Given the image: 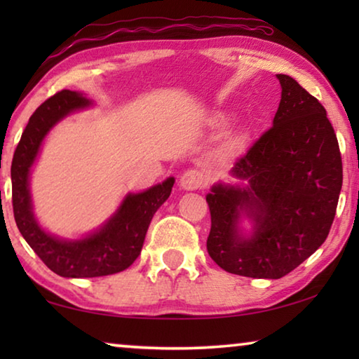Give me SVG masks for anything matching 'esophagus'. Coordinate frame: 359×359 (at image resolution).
Listing matches in <instances>:
<instances>
[{
  "label": "esophagus",
  "mask_w": 359,
  "mask_h": 359,
  "mask_svg": "<svg viewBox=\"0 0 359 359\" xmlns=\"http://www.w3.org/2000/svg\"><path fill=\"white\" fill-rule=\"evenodd\" d=\"M208 184V177L203 171H198V169H188L184 174L180 175V187L187 191L199 190V188H204Z\"/></svg>",
  "instance_id": "34e87169"
}]
</instances>
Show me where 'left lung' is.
<instances>
[{
  "label": "left lung",
  "mask_w": 359,
  "mask_h": 359,
  "mask_svg": "<svg viewBox=\"0 0 359 359\" xmlns=\"http://www.w3.org/2000/svg\"><path fill=\"white\" fill-rule=\"evenodd\" d=\"M282 100L272 128L210 188L208 252L226 272L280 278L326 241L342 188V158L325 107L293 77L277 74ZM252 223L250 233L241 222Z\"/></svg>",
  "instance_id": "left-lung-1"
}]
</instances>
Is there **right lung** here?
<instances>
[{
  "instance_id": "1",
  "label": "right lung",
  "mask_w": 359,
  "mask_h": 359,
  "mask_svg": "<svg viewBox=\"0 0 359 359\" xmlns=\"http://www.w3.org/2000/svg\"><path fill=\"white\" fill-rule=\"evenodd\" d=\"M92 106L87 96L62 90L36 109L17 145L11 166L12 208L23 239L48 269L68 278L111 276L130 267L142 250L145 234L155 212L169 198L175 179L141 193H128L118 209L92 233L65 239L41 226L33 210L29 175L41 145L53 126L72 112Z\"/></svg>"
}]
</instances>
